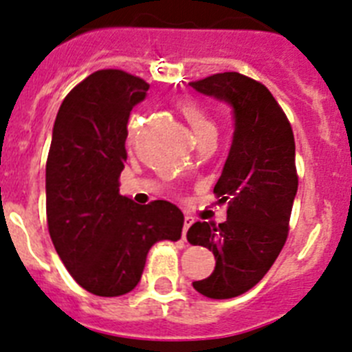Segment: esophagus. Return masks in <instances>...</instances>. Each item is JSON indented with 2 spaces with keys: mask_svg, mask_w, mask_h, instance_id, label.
I'll return each instance as SVG.
<instances>
[{
  "mask_svg": "<svg viewBox=\"0 0 352 352\" xmlns=\"http://www.w3.org/2000/svg\"><path fill=\"white\" fill-rule=\"evenodd\" d=\"M195 223V219H192L191 215H186L184 217V228H182V239L186 240V235H188V230L191 228V224Z\"/></svg>",
  "mask_w": 352,
  "mask_h": 352,
  "instance_id": "esophagus-1",
  "label": "esophagus"
}]
</instances>
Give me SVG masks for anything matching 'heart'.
Here are the masks:
<instances>
[{
    "label": "heart",
    "mask_w": 352,
    "mask_h": 352,
    "mask_svg": "<svg viewBox=\"0 0 352 352\" xmlns=\"http://www.w3.org/2000/svg\"><path fill=\"white\" fill-rule=\"evenodd\" d=\"M180 112H182L184 119L188 121V124L191 126L195 137L198 138V142H204L207 138H215L217 135V126L212 121V117L205 112L199 105H196L195 101H184L180 105ZM138 122L137 119H133L129 122V131H128V140L133 142L135 138V133H137Z\"/></svg>",
    "instance_id": "obj_1"
}]
</instances>
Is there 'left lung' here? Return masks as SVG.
<instances>
[{
	"instance_id": "1",
	"label": "left lung",
	"mask_w": 352,
	"mask_h": 352,
	"mask_svg": "<svg viewBox=\"0 0 352 352\" xmlns=\"http://www.w3.org/2000/svg\"><path fill=\"white\" fill-rule=\"evenodd\" d=\"M191 87L233 109L235 131L214 192L228 204V219L195 223L192 245L214 252L215 268L192 287L207 298L245 293L265 277L287 239L291 208L298 189L294 137L286 113L270 91L236 72L215 74Z\"/></svg>"
}]
</instances>
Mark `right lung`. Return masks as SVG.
Listing matches in <instances>:
<instances>
[{
    "instance_id": "add662e5",
    "label": "right lung",
    "mask_w": 352,
    "mask_h": 352,
    "mask_svg": "<svg viewBox=\"0 0 352 352\" xmlns=\"http://www.w3.org/2000/svg\"><path fill=\"white\" fill-rule=\"evenodd\" d=\"M148 84L122 69H100L59 107L45 168L47 224L69 275L96 296H121L140 283L148 249L177 242L184 214L156 199L119 195L128 119Z\"/></svg>"
}]
</instances>
